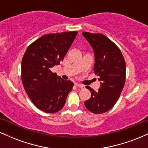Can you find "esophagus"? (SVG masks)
Instances as JSON below:
<instances>
[{
  "mask_svg": "<svg viewBox=\"0 0 148 148\" xmlns=\"http://www.w3.org/2000/svg\"><path fill=\"white\" fill-rule=\"evenodd\" d=\"M75 85L77 86V87H79L81 88V89H82V88H84V86L83 85V84H77V83H76Z\"/></svg>",
  "mask_w": 148,
  "mask_h": 148,
  "instance_id": "esophagus-1",
  "label": "esophagus"
}]
</instances>
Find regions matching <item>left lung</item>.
Segmentation results:
<instances>
[{
	"label": "left lung",
	"mask_w": 148,
	"mask_h": 148,
	"mask_svg": "<svg viewBox=\"0 0 148 148\" xmlns=\"http://www.w3.org/2000/svg\"><path fill=\"white\" fill-rule=\"evenodd\" d=\"M82 35L94 49V71L101 82L98 92L86 87L91 97L84 101V106L92 113L102 114L113 107L122 93L126 80L125 60L119 48L103 34L82 32Z\"/></svg>",
	"instance_id": "8db88e82"
}]
</instances>
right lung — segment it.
<instances>
[{"label": "right lung", "instance_id": "add662e5", "mask_svg": "<svg viewBox=\"0 0 148 148\" xmlns=\"http://www.w3.org/2000/svg\"><path fill=\"white\" fill-rule=\"evenodd\" d=\"M77 31L45 34L31 43L21 61V81L26 94L37 108L54 113L64 107L74 84L52 73L73 42Z\"/></svg>", "mask_w": 148, "mask_h": 148}]
</instances>
